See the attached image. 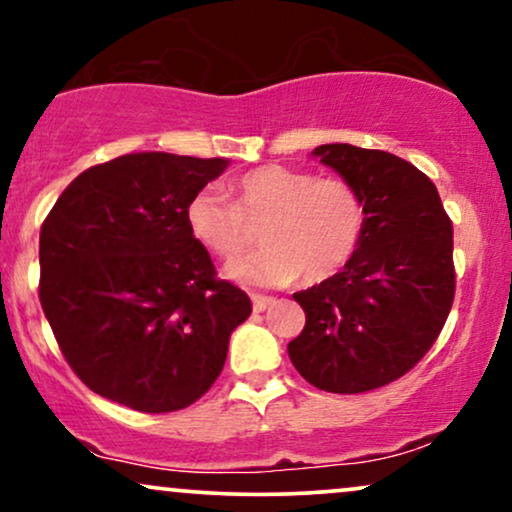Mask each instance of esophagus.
Segmentation results:
<instances>
[{
  "label": "esophagus",
  "mask_w": 512,
  "mask_h": 512,
  "mask_svg": "<svg viewBox=\"0 0 512 512\" xmlns=\"http://www.w3.org/2000/svg\"><path fill=\"white\" fill-rule=\"evenodd\" d=\"M251 301H254V311H266L268 306H273V296H263V294H254L251 296Z\"/></svg>",
  "instance_id": "esophagus-1"
}]
</instances>
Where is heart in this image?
<instances>
[{
  "mask_svg": "<svg viewBox=\"0 0 512 512\" xmlns=\"http://www.w3.org/2000/svg\"><path fill=\"white\" fill-rule=\"evenodd\" d=\"M230 194L227 199L218 187L199 189L187 204V225L218 258L242 254L261 227L266 246L225 268L239 285L282 287L299 275L311 285L330 280L361 246L365 201L344 178L261 166L232 182Z\"/></svg>",
  "mask_w": 512,
  "mask_h": 512,
  "instance_id": "heart-1",
  "label": "heart"
}]
</instances>
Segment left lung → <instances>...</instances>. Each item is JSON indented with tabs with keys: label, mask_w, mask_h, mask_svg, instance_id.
<instances>
[{
	"label": "left lung",
	"mask_w": 512,
	"mask_h": 512,
	"mask_svg": "<svg viewBox=\"0 0 512 512\" xmlns=\"http://www.w3.org/2000/svg\"><path fill=\"white\" fill-rule=\"evenodd\" d=\"M313 156L363 194L365 232L344 270L294 294L306 325L289 358L313 387L361 394L437 342L456 294L453 225L434 182L389 151L320 144Z\"/></svg>",
	"instance_id": "obj_1"
}]
</instances>
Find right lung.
Returning <instances> with one entry per match:
<instances>
[{
  "label": "right lung",
  "mask_w": 512,
  "mask_h": 512,
  "mask_svg": "<svg viewBox=\"0 0 512 512\" xmlns=\"http://www.w3.org/2000/svg\"><path fill=\"white\" fill-rule=\"evenodd\" d=\"M225 159L144 151L80 173L40 230V304L94 394L140 413L192 406L251 313L192 237L187 204Z\"/></svg>",
  "instance_id": "1"
}]
</instances>
